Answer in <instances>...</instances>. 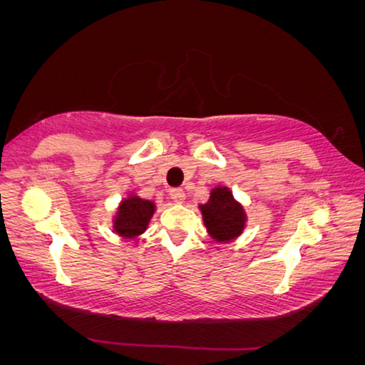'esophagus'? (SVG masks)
Here are the masks:
<instances>
[{
    "label": "esophagus",
    "instance_id": "34e87169",
    "mask_svg": "<svg viewBox=\"0 0 365 365\" xmlns=\"http://www.w3.org/2000/svg\"><path fill=\"white\" fill-rule=\"evenodd\" d=\"M169 196H171L174 202L181 204V202H184V199H186V192H184L181 187H173L171 191H169Z\"/></svg>",
    "mask_w": 365,
    "mask_h": 365
}]
</instances>
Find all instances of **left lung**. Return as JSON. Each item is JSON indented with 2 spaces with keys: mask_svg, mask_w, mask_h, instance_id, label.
<instances>
[{
  "mask_svg": "<svg viewBox=\"0 0 365 365\" xmlns=\"http://www.w3.org/2000/svg\"><path fill=\"white\" fill-rule=\"evenodd\" d=\"M209 236L217 242H229L241 236L246 226V212L226 186L211 191L209 201L199 206Z\"/></svg>",
  "mask_w": 365,
  "mask_h": 365,
  "instance_id": "left-lung-1",
  "label": "left lung"
}]
</instances>
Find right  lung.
I'll return each instance as SVG.
<instances>
[{
    "instance_id": "add662e5",
    "label": "right lung",
    "mask_w": 365,
    "mask_h": 365,
    "mask_svg": "<svg viewBox=\"0 0 365 365\" xmlns=\"http://www.w3.org/2000/svg\"><path fill=\"white\" fill-rule=\"evenodd\" d=\"M156 211V204L148 199L131 196L123 199L119 204L116 216H114V231L126 239H134L148 229L153 214Z\"/></svg>"
}]
</instances>
